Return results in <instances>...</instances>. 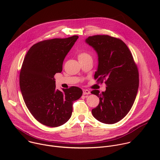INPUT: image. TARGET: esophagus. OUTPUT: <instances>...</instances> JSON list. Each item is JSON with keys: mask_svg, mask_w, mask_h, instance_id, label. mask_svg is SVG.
Returning a JSON list of instances; mask_svg holds the SVG:
<instances>
[{"mask_svg": "<svg viewBox=\"0 0 160 160\" xmlns=\"http://www.w3.org/2000/svg\"><path fill=\"white\" fill-rule=\"evenodd\" d=\"M90 94V92L87 90V89H83V95H87V94Z\"/></svg>", "mask_w": 160, "mask_h": 160, "instance_id": "esophagus-1", "label": "esophagus"}]
</instances>
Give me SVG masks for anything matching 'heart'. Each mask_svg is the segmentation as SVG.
<instances>
[{"mask_svg": "<svg viewBox=\"0 0 160 160\" xmlns=\"http://www.w3.org/2000/svg\"><path fill=\"white\" fill-rule=\"evenodd\" d=\"M88 57H90V56H89V54H88L86 52H81L78 55V58H88Z\"/></svg>", "mask_w": 160, "mask_h": 160, "instance_id": "1", "label": "heart"}]
</instances>
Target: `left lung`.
I'll use <instances>...</instances> for the list:
<instances>
[{
    "instance_id": "8db88e82",
    "label": "left lung",
    "mask_w": 160,
    "mask_h": 160,
    "mask_svg": "<svg viewBox=\"0 0 160 160\" xmlns=\"http://www.w3.org/2000/svg\"><path fill=\"white\" fill-rule=\"evenodd\" d=\"M85 42L98 57L94 78L105 80L106 88L91 93L99 98L98 106L92 109L93 117L103 123L113 124L130 111L139 88V72L127 45L120 39L109 35L88 37Z\"/></svg>"
}]
</instances>
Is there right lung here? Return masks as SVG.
<instances>
[{
  "label": "right lung",
  "mask_w": 160,
  "mask_h": 160,
  "mask_svg": "<svg viewBox=\"0 0 160 160\" xmlns=\"http://www.w3.org/2000/svg\"><path fill=\"white\" fill-rule=\"evenodd\" d=\"M77 35L54 38L34 44L22 62L19 86L24 101L33 117L51 127L61 126L72 116L73 102L80 98L82 90L77 87L56 88L54 75L61 73L66 56Z\"/></svg>",
  "instance_id": "add662e5"
}]
</instances>
